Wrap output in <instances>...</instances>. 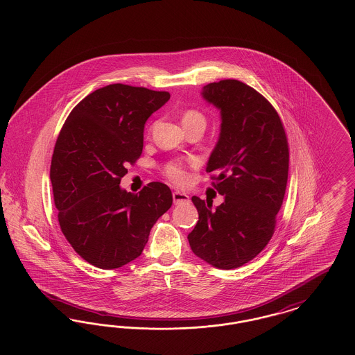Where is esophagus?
Instances as JSON below:
<instances>
[{
    "instance_id": "34e87169",
    "label": "esophagus",
    "mask_w": 355,
    "mask_h": 355,
    "mask_svg": "<svg viewBox=\"0 0 355 355\" xmlns=\"http://www.w3.org/2000/svg\"><path fill=\"white\" fill-rule=\"evenodd\" d=\"M173 201H174V205H182V203L190 202V198H189V196L186 193L174 191L173 193Z\"/></svg>"
}]
</instances>
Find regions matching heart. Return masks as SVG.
Returning <instances> with one entry per match:
<instances>
[{
  "instance_id": "obj_1",
  "label": "heart",
  "mask_w": 355,
  "mask_h": 355,
  "mask_svg": "<svg viewBox=\"0 0 355 355\" xmlns=\"http://www.w3.org/2000/svg\"><path fill=\"white\" fill-rule=\"evenodd\" d=\"M182 123L185 128L193 126V125H205V117L197 109H186L182 114ZM164 174L166 175L168 180L177 185H185L189 181V174L182 162H177V161L168 162L164 166Z\"/></svg>"
}]
</instances>
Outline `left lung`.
Masks as SVG:
<instances>
[{
  "instance_id": "left-lung-1",
  "label": "left lung",
  "mask_w": 355,
  "mask_h": 355,
  "mask_svg": "<svg viewBox=\"0 0 355 355\" xmlns=\"http://www.w3.org/2000/svg\"><path fill=\"white\" fill-rule=\"evenodd\" d=\"M220 110V139L206 171L225 201L213 209L193 197L198 222L187 236L193 253L218 269H236L261 253L274 234L288 173L284 123L270 102L249 85L222 80L203 86Z\"/></svg>"
}]
</instances>
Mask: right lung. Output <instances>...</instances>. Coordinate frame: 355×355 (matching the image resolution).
I'll use <instances>...</instances> for the list:
<instances>
[{"instance_id":"right-lung-1","label":"right lung","mask_w":355,"mask_h":355,"mask_svg":"<svg viewBox=\"0 0 355 355\" xmlns=\"http://www.w3.org/2000/svg\"><path fill=\"white\" fill-rule=\"evenodd\" d=\"M169 98L168 92L107 85L74 106L58 135L51 165L58 222L76 253L96 268L119 269L139 257L173 203L162 182L138 194L119 187L142 153L146 119Z\"/></svg>"}]
</instances>
